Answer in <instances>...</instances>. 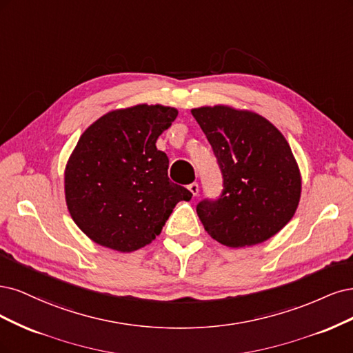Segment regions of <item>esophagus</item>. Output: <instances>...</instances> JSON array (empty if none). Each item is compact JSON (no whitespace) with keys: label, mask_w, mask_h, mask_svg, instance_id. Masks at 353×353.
<instances>
[{"label":"esophagus","mask_w":353,"mask_h":353,"mask_svg":"<svg viewBox=\"0 0 353 353\" xmlns=\"http://www.w3.org/2000/svg\"><path fill=\"white\" fill-rule=\"evenodd\" d=\"M188 189L192 192L193 196H198V193H199V185L196 183V181H193V183H190V185L188 186Z\"/></svg>","instance_id":"obj_1"}]
</instances>
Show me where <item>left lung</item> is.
<instances>
[{"mask_svg": "<svg viewBox=\"0 0 353 353\" xmlns=\"http://www.w3.org/2000/svg\"><path fill=\"white\" fill-rule=\"evenodd\" d=\"M223 173L217 201L196 212L207 233L230 248L254 246L277 234L294 215L301 170L283 133L254 111L219 104L190 110Z\"/></svg>", "mask_w": 353, "mask_h": 353, "instance_id": "8db88e82", "label": "left lung"}]
</instances>
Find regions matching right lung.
Listing matches in <instances>:
<instances>
[{
  "mask_svg": "<svg viewBox=\"0 0 353 353\" xmlns=\"http://www.w3.org/2000/svg\"><path fill=\"white\" fill-rule=\"evenodd\" d=\"M179 111L161 104L112 110L82 133L64 170L73 221L92 242L119 252L150 245L192 193L170 181L157 139Z\"/></svg>",
  "mask_w": 353,
  "mask_h": 353,
  "instance_id": "add662e5",
  "label": "right lung"
}]
</instances>
